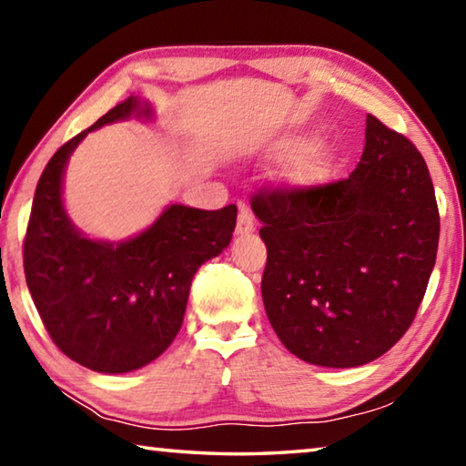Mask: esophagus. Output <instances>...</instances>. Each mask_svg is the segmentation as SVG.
Here are the masks:
<instances>
[{
    "label": "esophagus",
    "mask_w": 466,
    "mask_h": 466,
    "mask_svg": "<svg viewBox=\"0 0 466 466\" xmlns=\"http://www.w3.org/2000/svg\"><path fill=\"white\" fill-rule=\"evenodd\" d=\"M255 232V219H252V214L248 211L247 205H240L238 208V219H236V234L244 236Z\"/></svg>",
    "instance_id": "esophagus-1"
}]
</instances>
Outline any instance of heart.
Here are the masks:
<instances>
[{
    "mask_svg": "<svg viewBox=\"0 0 466 466\" xmlns=\"http://www.w3.org/2000/svg\"><path fill=\"white\" fill-rule=\"evenodd\" d=\"M304 145L302 139H281L273 146V152L279 154L291 152L294 147H302L289 157L278 175L279 183L286 188H291V191H304V188L325 183L330 177V170H333V154L325 146L312 144L304 148Z\"/></svg>",
    "mask_w": 466,
    "mask_h": 466,
    "instance_id": "b5f03b06",
    "label": "heart"
}]
</instances>
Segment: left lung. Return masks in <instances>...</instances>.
Wrapping results in <instances>:
<instances>
[{
	"label": "left lung",
	"mask_w": 466,
	"mask_h": 466,
	"mask_svg": "<svg viewBox=\"0 0 466 466\" xmlns=\"http://www.w3.org/2000/svg\"><path fill=\"white\" fill-rule=\"evenodd\" d=\"M261 294L281 343L314 366L356 368L407 333L436 263L440 214L428 164L405 136L366 116L343 180L261 188Z\"/></svg>",
	"instance_id": "1"
}]
</instances>
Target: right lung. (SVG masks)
<instances>
[{"instance_id": "add662e5", "label": "right lung", "mask_w": 466, "mask_h": 466, "mask_svg": "<svg viewBox=\"0 0 466 466\" xmlns=\"http://www.w3.org/2000/svg\"><path fill=\"white\" fill-rule=\"evenodd\" d=\"M152 119L149 102L129 96L63 144L38 180L25 238L30 296L53 343L77 364L123 374L154 361L175 341L197 269L232 240L236 205L205 211L172 203L123 242L92 240L61 199L66 164L102 125Z\"/></svg>"}]
</instances>
